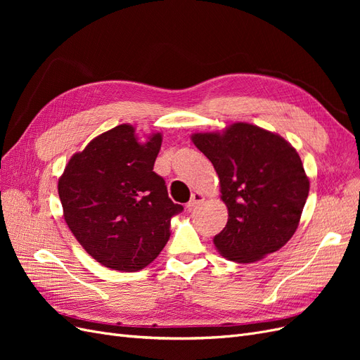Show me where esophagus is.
<instances>
[{
	"mask_svg": "<svg viewBox=\"0 0 360 360\" xmlns=\"http://www.w3.org/2000/svg\"><path fill=\"white\" fill-rule=\"evenodd\" d=\"M202 201H204V195L201 192H193L191 201L188 202V209H193V207L200 205Z\"/></svg>",
	"mask_w": 360,
	"mask_h": 360,
	"instance_id": "esophagus-1",
	"label": "esophagus"
}]
</instances>
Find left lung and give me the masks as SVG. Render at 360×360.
<instances>
[{"label":"left lung","instance_id":"obj_1","mask_svg":"<svg viewBox=\"0 0 360 360\" xmlns=\"http://www.w3.org/2000/svg\"><path fill=\"white\" fill-rule=\"evenodd\" d=\"M192 143L213 163L228 209V222L213 238L221 255L254 263L284 246L297 230L309 193L296 148L249 123L193 134Z\"/></svg>","mask_w":360,"mask_h":360}]
</instances>
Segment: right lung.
Here are the masks:
<instances>
[{"instance_id": "obj_1", "label": "right lung", "mask_w": 360, "mask_h": 360, "mask_svg": "<svg viewBox=\"0 0 360 360\" xmlns=\"http://www.w3.org/2000/svg\"><path fill=\"white\" fill-rule=\"evenodd\" d=\"M160 146L159 132L139 143L134 126H115L75 153L58 180L64 221L105 267H147L168 242L171 217L183 210L153 171Z\"/></svg>"}]
</instances>
